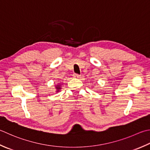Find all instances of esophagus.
Here are the masks:
<instances>
[{"mask_svg":"<svg viewBox=\"0 0 150 150\" xmlns=\"http://www.w3.org/2000/svg\"><path fill=\"white\" fill-rule=\"evenodd\" d=\"M73 77H74L75 78L78 79V78H80L81 75H79V74H76V73H74V74H73Z\"/></svg>","mask_w":150,"mask_h":150,"instance_id":"34e87169","label":"esophagus"}]
</instances>
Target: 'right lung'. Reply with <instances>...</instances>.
Masks as SVG:
<instances>
[{"mask_svg":"<svg viewBox=\"0 0 150 150\" xmlns=\"http://www.w3.org/2000/svg\"><path fill=\"white\" fill-rule=\"evenodd\" d=\"M56 89L57 90V92H59V90H60V89H61V88H60V85H59V84L57 85V86H56Z\"/></svg>","mask_w":150,"mask_h":150,"instance_id":"right-lung-1","label":"right lung"}]
</instances>
